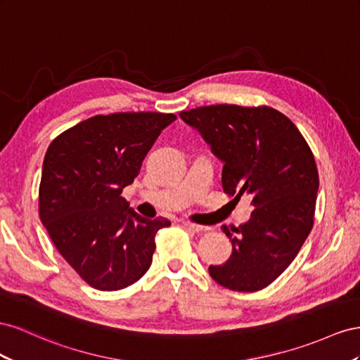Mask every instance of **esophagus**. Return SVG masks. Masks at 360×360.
I'll return each mask as SVG.
<instances>
[{"mask_svg":"<svg viewBox=\"0 0 360 360\" xmlns=\"http://www.w3.org/2000/svg\"><path fill=\"white\" fill-rule=\"evenodd\" d=\"M182 224H184V228H187V229H190L193 232H198V233L210 231V228H207V226H200V224L191 223V221H182Z\"/></svg>","mask_w":360,"mask_h":360,"instance_id":"1","label":"esophagus"}]
</instances>
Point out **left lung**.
I'll return each instance as SVG.
<instances>
[{
	"mask_svg": "<svg viewBox=\"0 0 360 360\" xmlns=\"http://www.w3.org/2000/svg\"><path fill=\"white\" fill-rule=\"evenodd\" d=\"M179 116L223 161V191L235 199L249 194L255 208L248 223L223 226L232 255L210 265V276L232 291L264 290L288 269L314 226V153L291 119L266 105L217 104Z\"/></svg>",
	"mask_w": 360,
	"mask_h": 360,
	"instance_id": "obj_1",
	"label": "left lung"
}]
</instances>
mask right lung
Returning a JSON list of instances; mask_svg holds the SVG:
<instances>
[{
  "instance_id": "1",
  "label": "right lung",
  "mask_w": 360,
  "mask_h": 360,
  "mask_svg": "<svg viewBox=\"0 0 360 360\" xmlns=\"http://www.w3.org/2000/svg\"><path fill=\"white\" fill-rule=\"evenodd\" d=\"M172 112H111L77 123L51 143L39 215L56 249L91 288L117 291L152 264L167 219L141 217L120 194L134 182Z\"/></svg>"
}]
</instances>
